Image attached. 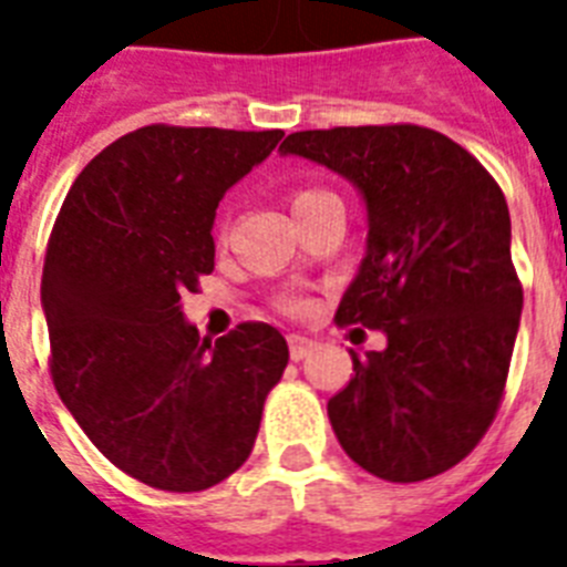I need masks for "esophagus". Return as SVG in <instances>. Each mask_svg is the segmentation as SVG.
Returning a JSON list of instances; mask_svg holds the SVG:
<instances>
[{
	"label": "esophagus",
	"instance_id": "34e87169",
	"mask_svg": "<svg viewBox=\"0 0 567 567\" xmlns=\"http://www.w3.org/2000/svg\"><path fill=\"white\" fill-rule=\"evenodd\" d=\"M288 350H291V359L293 362H302L306 355L315 350V344H311L309 338H302V336H291L288 338Z\"/></svg>",
	"mask_w": 567,
	"mask_h": 567
}]
</instances>
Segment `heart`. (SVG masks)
Returning a JSON list of instances; mask_svg holds the SVG:
<instances>
[{
  "label": "heart",
  "instance_id": "obj_1",
  "mask_svg": "<svg viewBox=\"0 0 567 567\" xmlns=\"http://www.w3.org/2000/svg\"><path fill=\"white\" fill-rule=\"evenodd\" d=\"M329 199H336V196H332V194H327V190H318V188H306V190H297V194H293V203H291V208H293V212H302V208H309V205L329 203Z\"/></svg>",
  "mask_w": 567,
  "mask_h": 567
}]
</instances>
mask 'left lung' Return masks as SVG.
Listing matches in <instances>:
<instances>
[{"mask_svg":"<svg viewBox=\"0 0 567 567\" xmlns=\"http://www.w3.org/2000/svg\"><path fill=\"white\" fill-rule=\"evenodd\" d=\"M359 190L368 240L338 323L385 332L353 355L329 423L355 465L421 483L480 444L501 405L520 291L506 196L474 155L421 126L293 132L279 146Z\"/></svg>","mask_w":567,"mask_h":567,"instance_id":"8db88e82","label":"left lung"}]
</instances>
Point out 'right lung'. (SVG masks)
Masks as SVG:
<instances>
[{"label": "right lung", "mask_w": 567, "mask_h": 567, "mask_svg": "<svg viewBox=\"0 0 567 567\" xmlns=\"http://www.w3.org/2000/svg\"><path fill=\"white\" fill-rule=\"evenodd\" d=\"M282 135L128 132L79 173L49 238L55 391L102 456L162 492H203L247 462L288 364L279 329L240 323L212 344L182 311L214 270L223 194Z\"/></svg>", "instance_id": "1"}]
</instances>
